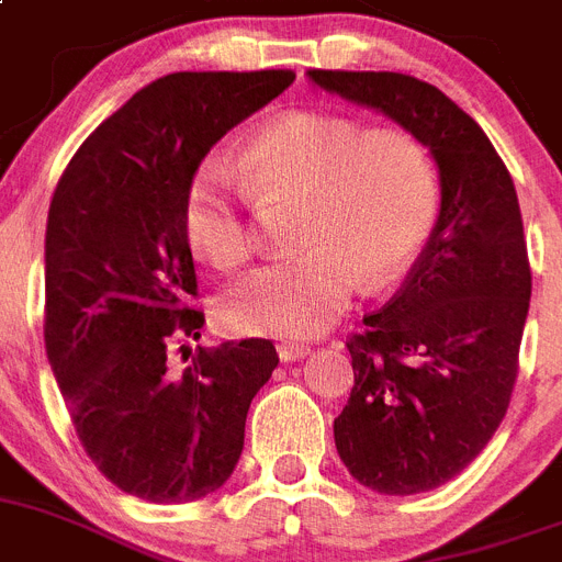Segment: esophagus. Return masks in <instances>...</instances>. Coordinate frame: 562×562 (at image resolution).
<instances>
[{
    "instance_id": "1",
    "label": "esophagus",
    "mask_w": 562,
    "mask_h": 562,
    "mask_svg": "<svg viewBox=\"0 0 562 562\" xmlns=\"http://www.w3.org/2000/svg\"><path fill=\"white\" fill-rule=\"evenodd\" d=\"M277 353H280L282 362H296V359H305L311 353V345H305V341H280Z\"/></svg>"
}]
</instances>
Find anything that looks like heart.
Instances as JSON below:
<instances>
[{"label":"heart","instance_id":"1","mask_svg":"<svg viewBox=\"0 0 562 562\" xmlns=\"http://www.w3.org/2000/svg\"><path fill=\"white\" fill-rule=\"evenodd\" d=\"M302 198L296 246L217 296L232 334L314 336L339 319L359 288H384L427 246L441 209L429 146L407 126H364L328 110L282 112L262 124L234 169L206 164L183 198V232L214 268L257 251L246 203Z\"/></svg>","mask_w":562,"mask_h":562}]
</instances>
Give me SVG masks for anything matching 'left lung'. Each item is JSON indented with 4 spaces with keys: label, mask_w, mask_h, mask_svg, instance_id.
Returning <instances> with one entry per match:
<instances>
[{
    "label": "left lung",
    "mask_w": 562,
    "mask_h": 562,
    "mask_svg": "<svg viewBox=\"0 0 562 562\" xmlns=\"http://www.w3.org/2000/svg\"><path fill=\"white\" fill-rule=\"evenodd\" d=\"M308 76L413 130L438 164L436 228L396 296L345 341L353 390L334 422L359 484L436 490L490 443L515 390L531 296L515 183L484 130L438 87L404 72Z\"/></svg>",
    "instance_id": "8db88e82"
}]
</instances>
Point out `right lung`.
Returning <instances> with one entry per match:
<instances>
[{"mask_svg": "<svg viewBox=\"0 0 562 562\" xmlns=\"http://www.w3.org/2000/svg\"><path fill=\"white\" fill-rule=\"evenodd\" d=\"M291 70L172 72L78 146L45 237V348L76 436L121 492L189 504L221 490L280 356L271 339H200L183 198L223 135L274 101ZM192 355L175 374L165 356Z\"/></svg>", "mask_w": 562, "mask_h": 562, "instance_id": "add662e5", "label": "right lung"}]
</instances>
